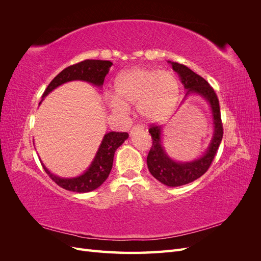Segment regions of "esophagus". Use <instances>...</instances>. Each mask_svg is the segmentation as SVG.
<instances>
[{"instance_id": "34e87169", "label": "esophagus", "mask_w": 261, "mask_h": 261, "mask_svg": "<svg viewBox=\"0 0 261 261\" xmlns=\"http://www.w3.org/2000/svg\"><path fill=\"white\" fill-rule=\"evenodd\" d=\"M144 130V128H143V126H135V127H133L132 128V130H130V136H134L135 135V134H137V133H139V132H143Z\"/></svg>"}]
</instances>
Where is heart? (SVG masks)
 Returning <instances> with one entry per match:
<instances>
[{
  "label": "heart",
  "instance_id": "b5f03b06",
  "mask_svg": "<svg viewBox=\"0 0 261 261\" xmlns=\"http://www.w3.org/2000/svg\"><path fill=\"white\" fill-rule=\"evenodd\" d=\"M116 96L111 107L125 112L127 105L137 103L139 115L147 121H159L167 116L178 94V82L169 70L135 67L121 73L115 80Z\"/></svg>",
  "mask_w": 261,
  "mask_h": 261
}]
</instances>
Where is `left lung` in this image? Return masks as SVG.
Listing matches in <instances>:
<instances>
[{"label": "left lung", "mask_w": 261, "mask_h": 261, "mask_svg": "<svg viewBox=\"0 0 261 261\" xmlns=\"http://www.w3.org/2000/svg\"><path fill=\"white\" fill-rule=\"evenodd\" d=\"M168 62L172 65L173 70L177 73L179 81L186 90V94L180 105H183L184 101L192 96L201 97L210 108L213 129L206 151L200 156L189 161H176L169 155L163 146V126H151L149 128V133L152 137V147L147 156L149 172L162 184L170 187H177L192 183L207 172L222 140L223 127L221 122L219 100L208 82L183 64L171 61Z\"/></svg>", "instance_id": "1"}]
</instances>
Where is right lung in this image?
<instances>
[{
  "label": "right lung",
  "mask_w": 261,
  "mask_h": 261,
  "mask_svg": "<svg viewBox=\"0 0 261 261\" xmlns=\"http://www.w3.org/2000/svg\"><path fill=\"white\" fill-rule=\"evenodd\" d=\"M112 65L113 63L110 61L86 60L81 63H77L75 65L66 67L59 75L55 76L53 81L49 84L48 88L45 89L42 94V100L40 101L39 106L42 103L44 98L50 92L57 89L58 87L69 82H86L101 89L105 78L109 74V70ZM127 138V133H106L89 167L81 175L74 177H60L55 175L45 167L41 159L40 161L46 174L62 188L76 193H88L97 189L108 178L110 172L112 170L113 158L116 149L123 145L124 141Z\"/></svg>",
  "instance_id": "add662e5"
}]
</instances>
